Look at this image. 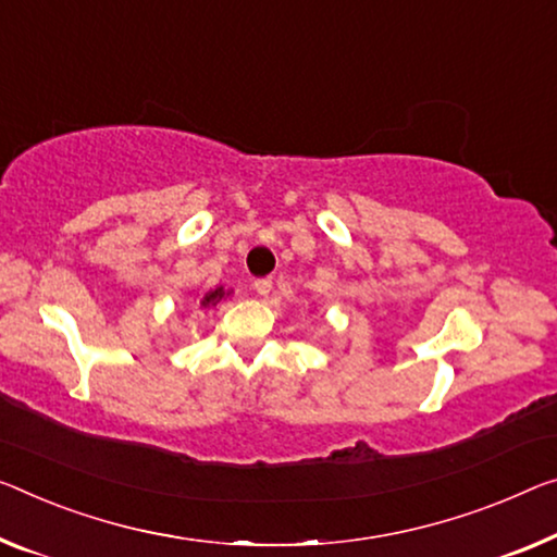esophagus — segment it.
<instances>
[{
  "label": "esophagus",
  "mask_w": 557,
  "mask_h": 557,
  "mask_svg": "<svg viewBox=\"0 0 557 557\" xmlns=\"http://www.w3.org/2000/svg\"><path fill=\"white\" fill-rule=\"evenodd\" d=\"M253 288H256V294H259V296H269L271 288H273V281L271 278H256Z\"/></svg>",
  "instance_id": "34e87169"
}]
</instances>
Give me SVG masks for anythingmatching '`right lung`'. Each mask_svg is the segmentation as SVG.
Masks as SVG:
<instances>
[{
	"label": "right lung",
	"instance_id": "add662e5",
	"mask_svg": "<svg viewBox=\"0 0 557 557\" xmlns=\"http://www.w3.org/2000/svg\"><path fill=\"white\" fill-rule=\"evenodd\" d=\"M224 296H226V290H224V288H221V286H219V288H213V290H209L207 296L201 298V306H203V308H207V306H216Z\"/></svg>",
	"mask_w": 557,
	"mask_h": 557
}]
</instances>
